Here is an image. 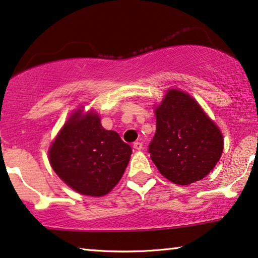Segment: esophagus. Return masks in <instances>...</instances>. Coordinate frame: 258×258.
I'll return each mask as SVG.
<instances>
[{"mask_svg":"<svg viewBox=\"0 0 258 258\" xmlns=\"http://www.w3.org/2000/svg\"><path fill=\"white\" fill-rule=\"evenodd\" d=\"M143 143H140V141H137V143H134L133 144V148L134 150H137V151H141L143 150Z\"/></svg>","mask_w":258,"mask_h":258,"instance_id":"34e87169","label":"esophagus"}]
</instances>
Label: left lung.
Wrapping results in <instances>:
<instances>
[{
	"instance_id": "1",
	"label": "left lung",
	"mask_w": 258,
	"mask_h": 258,
	"mask_svg": "<svg viewBox=\"0 0 258 258\" xmlns=\"http://www.w3.org/2000/svg\"><path fill=\"white\" fill-rule=\"evenodd\" d=\"M157 131L148 146L152 161L173 183L187 186L205 177L220 160L223 137L198 101L172 89L155 108Z\"/></svg>"
}]
</instances>
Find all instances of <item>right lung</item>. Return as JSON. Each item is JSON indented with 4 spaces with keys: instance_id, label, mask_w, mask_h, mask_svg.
<instances>
[{
    "instance_id": "right-lung-1",
    "label": "right lung",
    "mask_w": 258,
    "mask_h": 258,
    "mask_svg": "<svg viewBox=\"0 0 258 258\" xmlns=\"http://www.w3.org/2000/svg\"><path fill=\"white\" fill-rule=\"evenodd\" d=\"M132 148L114 131L105 130L96 112L78 110L68 119L49 150L56 174L72 189L103 197L121 179Z\"/></svg>"
}]
</instances>
